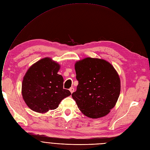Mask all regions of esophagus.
Segmentation results:
<instances>
[{"label": "esophagus", "mask_w": 150, "mask_h": 150, "mask_svg": "<svg viewBox=\"0 0 150 150\" xmlns=\"http://www.w3.org/2000/svg\"><path fill=\"white\" fill-rule=\"evenodd\" d=\"M69 90H70V91L71 92V93L72 94V93H73V92L74 91V88L73 87H71V88H70V89H69Z\"/></svg>", "instance_id": "esophagus-1"}]
</instances>
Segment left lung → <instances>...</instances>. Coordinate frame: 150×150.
Instances as JSON below:
<instances>
[{
	"label": "left lung",
	"mask_w": 150,
	"mask_h": 150,
	"mask_svg": "<svg viewBox=\"0 0 150 150\" xmlns=\"http://www.w3.org/2000/svg\"><path fill=\"white\" fill-rule=\"evenodd\" d=\"M77 90L72 94L79 110L91 118L106 116L116 105L121 91L120 76L107 61L86 57L75 64Z\"/></svg>",
	"instance_id": "obj_1"
}]
</instances>
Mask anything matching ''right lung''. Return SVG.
<instances>
[{"mask_svg": "<svg viewBox=\"0 0 150 150\" xmlns=\"http://www.w3.org/2000/svg\"><path fill=\"white\" fill-rule=\"evenodd\" d=\"M60 65L50 57L33 64L22 82L21 94L26 105L32 110L44 113L59 106L61 101L71 95L63 88V77L57 74Z\"/></svg>", "mask_w": 150, "mask_h": 150, "instance_id": "right-lung-1", "label": "right lung"}]
</instances>
